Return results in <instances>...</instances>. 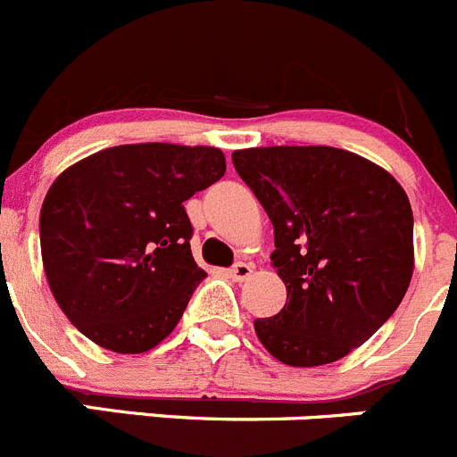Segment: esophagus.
Here are the masks:
<instances>
[{
    "mask_svg": "<svg viewBox=\"0 0 457 457\" xmlns=\"http://www.w3.org/2000/svg\"><path fill=\"white\" fill-rule=\"evenodd\" d=\"M253 272H254L253 263H237V266L229 270V277H232L234 281H245L253 277Z\"/></svg>",
    "mask_w": 457,
    "mask_h": 457,
    "instance_id": "34e87169",
    "label": "esophagus"
}]
</instances>
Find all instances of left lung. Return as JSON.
Masks as SVG:
<instances>
[{
  "label": "left lung",
  "instance_id": "obj_1",
  "mask_svg": "<svg viewBox=\"0 0 457 457\" xmlns=\"http://www.w3.org/2000/svg\"><path fill=\"white\" fill-rule=\"evenodd\" d=\"M275 228L287 304L254 320L270 356L318 368L361 347L402 304L415 268L412 209L383 166L334 146L232 153Z\"/></svg>",
  "mask_w": 457,
  "mask_h": 457
}]
</instances>
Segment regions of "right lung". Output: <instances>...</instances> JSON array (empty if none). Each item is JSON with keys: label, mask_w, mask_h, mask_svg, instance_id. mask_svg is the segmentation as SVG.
Instances as JSON below:
<instances>
[{"label": "right lung", "mask_w": 457, "mask_h": 457, "mask_svg": "<svg viewBox=\"0 0 457 457\" xmlns=\"http://www.w3.org/2000/svg\"><path fill=\"white\" fill-rule=\"evenodd\" d=\"M225 176L214 146L123 144L67 166L40 209L46 281L99 347L144 353L176 329L207 272L182 203Z\"/></svg>", "instance_id": "1"}]
</instances>
